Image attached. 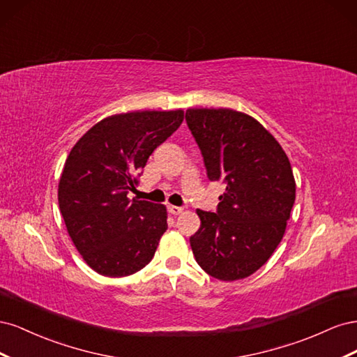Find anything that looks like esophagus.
Here are the masks:
<instances>
[{"label": "esophagus", "instance_id": "esophagus-1", "mask_svg": "<svg viewBox=\"0 0 357 357\" xmlns=\"http://www.w3.org/2000/svg\"><path fill=\"white\" fill-rule=\"evenodd\" d=\"M168 211H169L172 215H178V214H181L183 211H185V208H183V207H177V205H169Z\"/></svg>", "mask_w": 357, "mask_h": 357}]
</instances>
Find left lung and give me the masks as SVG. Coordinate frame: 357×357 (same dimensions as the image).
Returning <instances> with one entry per match:
<instances>
[{
  "label": "left lung",
  "mask_w": 357,
  "mask_h": 357,
  "mask_svg": "<svg viewBox=\"0 0 357 357\" xmlns=\"http://www.w3.org/2000/svg\"><path fill=\"white\" fill-rule=\"evenodd\" d=\"M186 122L210 180L226 185L218 211L197 210L190 236L198 265L222 282L256 273L286 232L296 183L283 147L255 117L232 109H188Z\"/></svg>",
  "instance_id": "1"
}]
</instances>
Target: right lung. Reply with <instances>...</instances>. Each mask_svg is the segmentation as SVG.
Wrapping results in <instances>:
<instances>
[{
	"label": "right lung",
	"instance_id": "right-lung-1",
	"mask_svg": "<svg viewBox=\"0 0 357 357\" xmlns=\"http://www.w3.org/2000/svg\"><path fill=\"white\" fill-rule=\"evenodd\" d=\"M185 112L112 114L75 143L58 186L59 210L83 261L105 277L143 269L167 231L164 204L129 199L149 156L177 131Z\"/></svg>",
	"mask_w": 357,
	"mask_h": 357
}]
</instances>
